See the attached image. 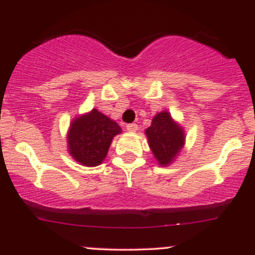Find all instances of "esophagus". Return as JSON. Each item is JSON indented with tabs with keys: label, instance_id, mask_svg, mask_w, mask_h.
I'll return each instance as SVG.
<instances>
[{
	"label": "esophagus",
	"instance_id": "esophagus-1",
	"mask_svg": "<svg viewBox=\"0 0 255 255\" xmlns=\"http://www.w3.org/2000/svg\"><path fill=\"white\" fill-rule=\"evenodd\" d=\"M126 128H127L128 132L134 133V132H136V130H138V125H135V123H129V125L126 126Z\"/></svg>",
	"mask_w": 255,
	"mask_h": 255
}]
</instances>
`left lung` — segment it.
<instances>
[{"mask_svg":"<svg viewBox=\"0 0 255 255\" xmlns=\"http://www.w3.org/2000/svg\"><path fill=\"white\" fill-rule=\"evenodd\" d=\"M149 146L159 165L167 166L176 159L184 145L183 128L172 120L167 111L155 115L145 129Z\"/></svg>","mask_w":255,"mask_h":255,"instance_id":"left-lung-1","label":"left lung"}]
</instances>
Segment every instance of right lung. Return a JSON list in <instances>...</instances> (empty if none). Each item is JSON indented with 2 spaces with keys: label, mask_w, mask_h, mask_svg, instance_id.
I'll list each match as a JSON object with an SVG mask.
<instances>
[{
  "label": "right lung",
  "mask_w": 255,
  "mask_h": 255,
  "mask_svg": "<svg viewBox=\"0 0 255 255\" xmlns=\"http://www.w3.org/2000/svg\"><path fill=\"white\" fill-rule=\"evenodd\" d=\"M121 127L115 121L93 109L89 114L72 121L67 134L68 151L76 161L93 167L105 159L115 135Z\"/></svg>",
  "instance_id": "1"
}]
</instances>
